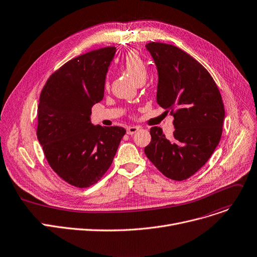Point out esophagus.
Masks as SVG:
<instances>
[{
  "mask_svg": "<svg viewBox=\"0 0 257 257\" xmlns=\"http://www.w3.org/2000/svg\"><path fill=\"white\" fill-rule=\"evenodd\" d=\"M140 130V128L139 127H136V126H130V127H128L127 128V134H129V135H133L134 133H136Z\"/></svg>",
  "mask_w": 257,
  "mask_h": 257,
  "instance_id": "1",
  "label": "esophagus"
}]
</instances>
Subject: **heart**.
Masks as SVG:
<instances>
[{
    "mask_svg": "<svg viewBox=\"0 0 257 257\" xmlns=\"http://www.w3.org/2000/svg\"><path fill=\"white\" fill-rule=\"evenodd\" d=\"M123 67L125 71L130 75V77L139 81L141 79H145L147 76V65L141 55L136 50H130L125 56L123 61ZM104 87L108 88L109 83L108 80H105Z\"/></svg>",
    "mask_w": 257,
    "mask_h": 257,
    "instance_id": "1",
    "label": "heart"
}]
</instances>
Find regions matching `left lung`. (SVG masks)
<instances>
[{
    "mask_svg": "<svg viewBox=\"0 0 257 257\" xmlns=\"http://www.w3.org/2000/svg\"><path fill=\"white\" fill-rule=\"evenodd\" d=\"M146 47L157 67V103L174 115L175 131L167 140L160 127H152L145 153L165 177L183 181L206 164L218 146L223 101L208 70L184 50L160 42Z\"/></svg>",
    "mask_w": 257,
    "mask_h": 257,
    "instance_id": "8db88e82",
    "label": "left lung"
}]
</instances>
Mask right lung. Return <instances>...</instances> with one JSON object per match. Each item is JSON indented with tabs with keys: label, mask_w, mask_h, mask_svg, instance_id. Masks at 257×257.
Wrapping results in <instances>:
<instances>
[{
	"label": "right lung",
	"mask_w": 257,
	"mask_h": 257,
	"mask_svg": "<svg viewBox=\"0 0 257 257\" xmlns=\"http://www.w3.org/2000/svg\"><path fill=\"white\" fill-rule=\"evenodd\" d=\"M115 47L74 58L47 79L38 105L37 138L54 172L68 184L87 188L112 163L123 127L94 126L92 107L104 96V83Z\"/></svg>",
	"instance_id": "right-lung-1"
}]
</instances>
